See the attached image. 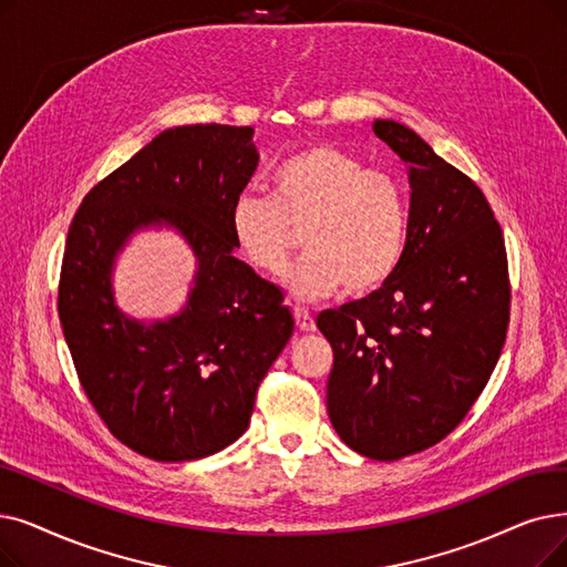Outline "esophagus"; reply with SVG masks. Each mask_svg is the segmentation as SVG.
<instances>
[{"mask_svg": "<svg viewBox=\"0 0 567 567\" xmlns=\"http://www.w3.org/2000/svg\"><path fill=\"white\" fill-rule=\"evenodd\" d=\"M293 319H297V327H299L301 331H306V333H310V331L317 329L315 317H312L306 308H293Z\"/></svg>", "mask_w": 567, "mask_h": 567, "instance_id": "34e87169", "label": "esophagus"}]
</instances>
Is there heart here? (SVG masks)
I'll return each instance as SVG.
<instances>
[{
    "mask_svg": "<svg viewBox=\"0 0 567 567\" xmlns=\"http://www.w3.org/2000/svg\"><path fill=\"white\" fill-rule=\"evenodd\" d=\"M408 225L401 181L336 145L289 155L270 176V196L245 189L229 208L238 255L268 278L287 268L303 231L308 252L287 276L299 299L386 285L403 261Z\"/></svg>",
    "mask_w": 567,
    "mask_h": 567,
    "instance_id": "1",
    "label": "heart"
}]
</instances>
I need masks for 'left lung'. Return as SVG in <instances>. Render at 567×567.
<instances>
[{
  "label": "left lung",
  "instance_id": "8db88e82",
  "mask_svg": "<svg viewBox=\"0 0 567 567\" xmlns=\"http://www.w3.org/2000/svg\"><path fill=\"white\" fill-rule=\"evenodd\" d=\"M373 132L410 166L405 255L386 285L327 310V410L344 445L399 461L447 437L501 359L509 324L505 238L486 196L412 130Z\"/></svg>",
  "mask_w": 567,
  "mask_h": 567
}]
</instances>
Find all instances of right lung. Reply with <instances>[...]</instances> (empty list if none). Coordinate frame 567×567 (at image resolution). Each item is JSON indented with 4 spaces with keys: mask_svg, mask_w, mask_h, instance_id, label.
<instances>
[{
    "mask_svg": "<svg viewBox=\"0 0 567 567\" xmlns=\"http://www.w3.org/2000/svg\"><path fill=\"white\" fill-rule=\"evenodd\" d=\"M252 127L166 130L96 183L71 219L58 312L85 396L106 429L155 461H194L250 424L257 389L291 338L276 285L234 257L229 208L259 155ZM166 221L200 261L188 308L145 328L112 301L116 250Z\"/></svg>",
    "mask_w": 567,
    "mask_h": 567,
    "instance_id": "add662e5",
    "label": "right lung"
}]
</instances>
